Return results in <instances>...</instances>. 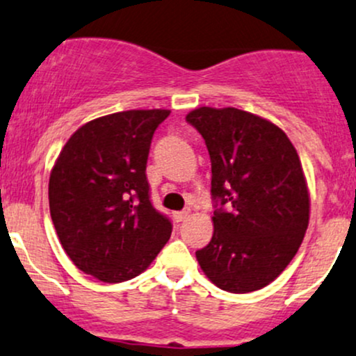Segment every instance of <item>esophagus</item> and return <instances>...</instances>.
Instances as JSON below:
<instances>
[{
	"instance_id": "34e87169",
	"label": "esophagus",
	"mask_w": 356,
	"mask_h": 356,
	"mask_svg": "<svg viewBox=\"0 0 356 356\" xmlns=\"http://www.w3.org/2000/svg\"><path fill=\"white\" fill-rule=\"evenodd\" d=\"M187 216H189V211H177V213H174V218L177 222L187 220Z\"/></svg>"
}]
</instances>
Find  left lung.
<instances>
[{
  "label": "left lung",
  "instance_id": "left-lung-1",
  "mask_svg": "<svg viewBox=\"0 0 356 356\" xmlns=\"http://www.w3.org/2000/svg\"><path fill=\"white\" fill-rule=\"evenodd\" d=\"M186 121L204 138L213 174L214 233L199 265L222 291H259L294 259L309 222L298 152L279 127L236 108L202 106Z\"/></svg>",
  "mask_w": 356,
  "mask_h": 356
}]
</instances>
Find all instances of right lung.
<instances>
[{"label":"right lung","mask_w":356,"mask_h":356,"mask_svg":"<svg viewBox=\"0 0 356 356\" xmlns=\"http://www.w3.org/2000/svg\"><path fill=\"white\" fill-rule=\"evenodd\" d=\"M169 109H130L83 124L49 181L50 216L79 270L116 284L142 273L169 241L172 222L150 201L147 160Z\"/></svg>","instance_id":"obj_1"}]
</instances>
